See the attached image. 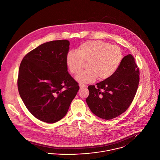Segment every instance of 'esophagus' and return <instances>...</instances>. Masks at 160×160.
<instances>
[{
    "mask_svg": "<svg viewBox=\"0 0 160 160\" xmlns=\"http://www.w3.org/2000/svg\"><path fill=\"white\" fill-rule=\"evenodd\" d=\"M79 87H80V89H81L86 88V86H85L84 84H79Z\"/></svg>",
    "mask_w": 160,
    "mask_h": 160,
    "instance_id": "1",
    "label": "esophagus"
}]
</instances>
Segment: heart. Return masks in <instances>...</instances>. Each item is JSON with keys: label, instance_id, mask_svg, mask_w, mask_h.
<instances>
[{"label": "heart", "instance_id": "heart-1", "mask_svg": "<svg viewBox=\"0 0 160 160\" xmlns=\"http://www.w3.org/2000/svg\"><path fill=\"white\" fill-rule=\"evenodd\" d=\"M122 59L120 48L101 41H91L81 44L78 52L69 51L66 57V63L73 74H77L87 63V71L76 78L81 84L94 82L97 78L103 81L111 77L119 68Z\"/></svg>", "mask_w": 160, "mask_h": 160}]
</instances>
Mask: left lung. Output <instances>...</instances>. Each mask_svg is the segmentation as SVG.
Masks as SVG:
<instances>
[{"label": "left lung", "instance_id": "1", "mask_svg": "<svg viewBox=\"0 0 160 160\" xmlns=\"http://www.w3.org/2000/svg\"><path fill=\"white\" fill-rule=\"evenodd\" d=\"M139 71L131 54L124 56L115 73L109 78L89 86L86 101L91 112L104 119L119 116L131 104L139 84Z\"/></svg>", "mask_w": 160, "mask_h": 160}]
</instances>
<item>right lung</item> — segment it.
<instances>
[{"label":"right lung","instance_id":"right-lung-1","mask_svg":"<svg viewBox=\"0 0 160 160\" xmlns=\"http://www.w3.org/2000/svg\"><path fill=\"white\" fill-rule=\"evenodd\" d=\"M68 40L44 43L23 58L19 71V94L37 119L54 123L67 114L79 86L68 71Z\"/></svg>","mask_w":160,"mask_h":160}]
</instances>
